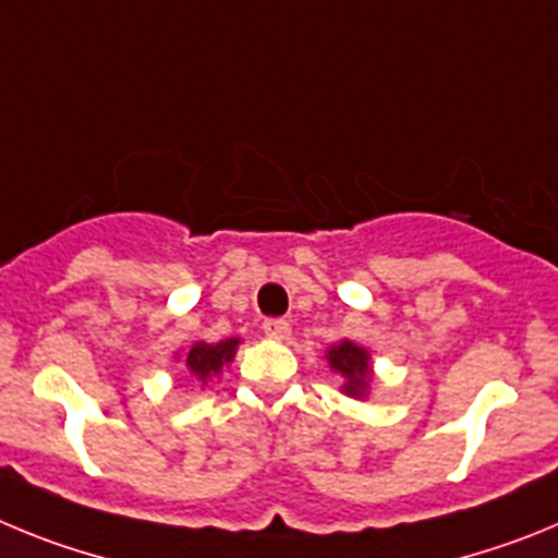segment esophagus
Masks as SVG:
<instances>
[{"instance_id":"34e87169","label":"esophagus","mask_w":558,"mask_h":558,"mask_svg":"<svg viewBox=\"0 0 558 558\" xmlns=\"http://www.w3.org/2000/svg\"><path fill=\"white\" fill-rule=\"evenodd\" d=\"M263 332L274 340H288L290 338V324L284 318H268L263 324Z\"/></svg>"}]
</instances>
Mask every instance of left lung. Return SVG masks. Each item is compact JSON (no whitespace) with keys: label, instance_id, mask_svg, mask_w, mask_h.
Returning a JSON list of instances; mask_svg holds the SVG:
<instances>
[{"label":"left lung","instance_id":"8db88e82","mask_svg":"<svg viewBox=\"0 0 558 558\" xmlns=\"http://www.w3.org/2000/svg\"><path fill=\"white\" fill-rule=\"evenodd\" d=\"M329 368L343 377V393L347 397H366L372 383V354L368 349L357 347L352 340H340L327 352Z\"/></svg>","mask_w":558,"mask_h":558}]
</instances>
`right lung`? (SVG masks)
Here are the masks:
<instances>
[{
	"mask_svg": "<svg viewBox=\"0 0 558 558\" xmlns=\"http://www.w3.org/2000/svg\"><path fill=\"white\" fill-rule=\"evenodd\" d=\"M236 347H240V338H226L220 343H204V340H198L186 352V368L198 377V383L206 386L211 377H218L223 372V366H229L231 360H234Z\"/></svg>",
	"mask_w": 558,
	"mask_h": 558,
	"instance_id": "obj_1",
	"label": "right lung"
}]
</instances>
